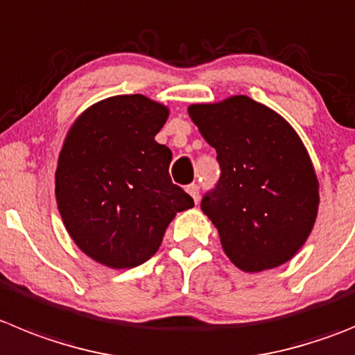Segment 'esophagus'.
I'll return each mask as SVG.
<instances>
[{
  "instance_id": "1",
  "label": "esophagus",
  "mask_w": 355,
  "mask_h": 355,
  "mask_svg": "<svg viewBox=\"0 0 355 355\" xmlns=\"http://www.w3.org/2000/svg\"><path fill=\"white\" fill-rule=\"evenodd\" d=\"M187 191L191 195V199H193L195 202H199V199H200V187H199V184H195V183L188 184Z\"/></svg>"
}]
</instances>
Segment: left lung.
Instances as JSON below:
<instances>
[{
  "mask_svg": "<svg viewBox=\"0 0 355 355\" xmlns=\"http://www.w3.org/2000/svg\"><path fill=\"white\" fill-rule=\"evenodd\" d=\"M188 114L216 149L220 180L200 209L223 252L246 272L285 264L310 236L318 209L317 175L297 133L248 96L191 105Z\"/></svg>",
  "mask_w": 355,
  "mask_h": 355,
  "instance_id": "left-lung-1",
  "label": "left lung"
}]
</instances>
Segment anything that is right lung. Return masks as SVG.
<instances>
[{
	"label": "right lung",
	"instance_id": "right-lung-1",
	"mask_svg": "<svg viewBox=\"0 0 355 355\" xmlns=\"http://www.w3.org/2000/svg\"><path fill=\"white\" fill-rule=\"evenodd\" d=\"M167 107L142 95L112 96L79 116L56 168V200L68 234L114 269L137 268L193 199L172 183V151L155 141Z\"/></svg>",
	"mask_w": 355,
	"mask_h": 355
}]
</instances>
